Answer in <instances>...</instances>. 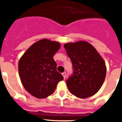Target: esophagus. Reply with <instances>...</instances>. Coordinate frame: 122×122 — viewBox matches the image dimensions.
<instances>
[{
	"label": "esophagus",
	"mask_w": 122,
	"mask_h": 122,
	"mask_svg": "<svg viewBox=\"0 0 122 122\" xmlns=\"http://www.w3.org/2000/svg\"><path fill=\"white\" fill-rule=\"evenodd\" d=\"M62 76H63V78L65 79V77H66V73H62Z\"/></svg>",
	"instance_id": "esophagus-1"
}]
</instances>
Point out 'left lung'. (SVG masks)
Listing matches in <instances>:
<instances>
[{
	"instance_id": "left-lung-1",
	"label": "left lung",
	"mask_w": 122,
	"mask_h": 122,
	"mask_svg": "<svg viewBox=\"0 0 122 122\" xmlns=\"http://www.w3.org/2000/svg\"><path fill=\"white\" fill-rule=\"evenodd\" d=\"M73 64V75L66 83L71 93L86 98L97 93L106 74L105 62L98 52L89 43L79 41L64 45Z\"/></svg>"
}]
</instances>
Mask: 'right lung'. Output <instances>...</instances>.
<instances>
[{
  "mask_svg": "<svg viewBox=\"0 0 122 122\" xmlns=\"http://www.w3.org/2000/svg\"><path fill=\"white\" fill-rule=\"evenodd\" d=\"M60 48L59 42L42 39L30 46L19 59L18 71L22 86L37 98L52 94L58 82L63 79L53 59Z\"/></svg>",
  "mask_w": 122,
  "mask_h": 122,
  "instance_id": "add662e5",
  "label": "right lung"
}]
</instances>
